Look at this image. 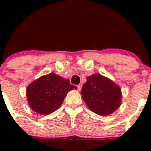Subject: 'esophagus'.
Masks as SVG:
<instances>
[{"label":"esophagus","instance_id":"1","mask_svg":"<svg viewBox=\"0 0 151 151\" xmlns=\"http://www.w3.org/2000/svg\"><path fill=\"white\" fill-rule=\"evenodd\" d=\"M81 89H82V85H77V90H78L79 91H81Z\"/></svg>","mask_w":151,"mask_h":151}]
</instances>
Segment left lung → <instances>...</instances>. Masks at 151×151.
Listing matches in <instances>:
<instances>
[{
    "mask_svg": "<svg viewBox=\"0 0 151 151\" xmlns=\"http://www.w3.org/2000/svg\"><path fill=\"white\" fill-rule=\"evenodd\" d=\"M81 94L88 108L103 116L115 112L121 105L122 97L121 88L100 74L87 77Z\"/></svg>",
    "mask_w": 151,
    "mask_h": 151,
    "instance_id": "left-lung-1",
    "label": "left lung"
}]
</instances>
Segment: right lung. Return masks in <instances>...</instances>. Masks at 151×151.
<instances>
[{"label": "right lung", "instance_id": "right-lung-1", "mask_svg": "<svg viewBox=\"0 0 151 151\" xmlns=\"http://www.w3.org/2000/svg\"><path fill=\"white\" fill-rule=\"evenodd\" d=\"M64 79L55 73L42 76L28 85L26 89L29 106L41 115H49L58 109L68 91L77 89Z\"/></svg>", "mask_w": 151, "mask_h": 151}]
</instances>
